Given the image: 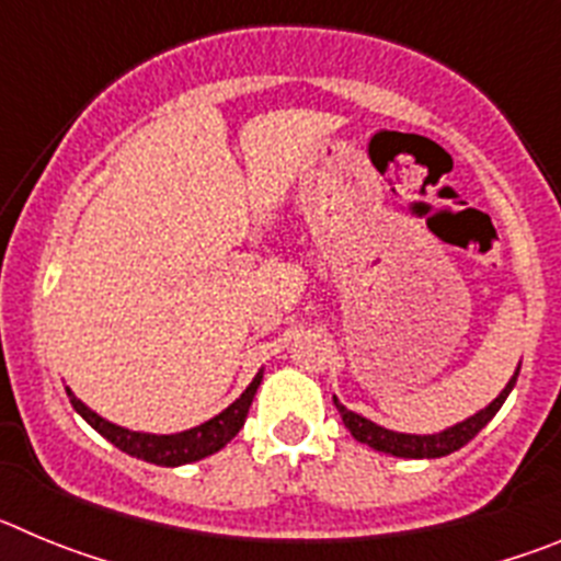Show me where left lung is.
Listing matches in <instances>:
<instances>
[{"mask_svg": "<svg viewBox=\"0 0 561 561\" xmlns=\"http://www.w3.org/2000/svg\"><path fill=\"white\" fill-rule=\"evenodd\" d=\"M517 376H519V365L517 370H514L512 379H508V385L500 390V396L489 404V408L478 410V413L469 415V419L458 421L455 427L440 430V433H433V435H410V433H396V430L379 427V424H374V421L365 419V415L354 413V410H348L345 404H340L336 396H334V404L342 415V424L351 430V435H354L359 444H368V447L376 449V453L396 455V458H444V455L458 453L460 447H466V444H469V440H472L474 435H478L480 430H483L494 415H497V410L503 408V401L508 399V393H512L514 385H517Z\"/></svg>", "mask_w": 561, "mask_h": 561, "instance_id": "obj_1", "label": "left lung"}]
</instances>
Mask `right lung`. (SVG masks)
Instances as JSON below:
<instances>
[{
  "label": "right lung",
  "mask_w": 561,
  "mask_h": 561,
  "mask_svg": "<svg viewBox=\"0 0 561 561\" xmlns=\"http://www.w3.org/2000/svg\"><path fill=\"white\" fill-rule=\"evenodd\" d=\"M261 379H264V370H257L255 379L250 381V388L238 396L230 408L221 410L219 415H213L210 421H205V424H199V427L182 430V433H171V435L134 433V430L117 427V424H112V421L101 419L95 410H89L69 388H67V396H69V404L76 408V413L87 421L89 427L98 430L106 440H112L114 447L121 449V453L146 460V463L182 466V463H193V460L207 458V455L213 453H219V449H225L227 444L236 438L238 430L244 427L247 413H250V404L252 399H255Z\"/></svg>",
  "instance_id": "1"
}]
</instances>
